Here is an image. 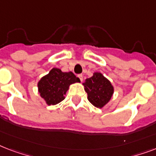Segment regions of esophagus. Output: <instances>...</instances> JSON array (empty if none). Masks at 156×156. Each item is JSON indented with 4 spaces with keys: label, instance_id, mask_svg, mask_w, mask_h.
Instances as JSON below:
<instances>
[{
    "label": "esophagus",
    "instance_id": "34e87169",
    "mask_svg": "<svg viewBox=\"0 0 156 156\" xmlns=\"http://www.w3.org/2000/svg\"><path fill=\"white\" fill-rule=\"evenodd\" d=\"M78 78H79V79H80L81 82H83V74H78Z\"/></svg>",
    "mask_w": 156,
    "mask_h": 156
}]
</instances>
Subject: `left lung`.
<instances>
[{
    "label": "left lung",
    "instance_id": "obj_1",
    "mask_svg": "<svg viewBox=\"0 0 156 156\" xmlns=\"http://www.w3.org/2000/svg\"><path fill=\"white\" fill-rule=\"evenodd\" d=\"M83 84L87 93L88 100L96 108H101L111 100L113 87L102 73H95Z\"/></svg>",
    "mask_w": 156,
    "mask_h": 156
}]
</instances>
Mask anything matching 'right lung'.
<instances>
[{"mask_svg":"<svg viewBox=\"0 0 156 156\" xmlns=\"http://www.w3.org/2000/svg\"><path fill=\"white\" fill-rule=\"evenodd\" d=\"M79 82V78L72 72L66 73L60 69L53 68L39 82V92L48 105H54L65 99L64 95H66L70 84Z\"/></svg>","mask_w":156,"mask_h":156,"instance_id":"1","label":"right lung"}]
</instances>
